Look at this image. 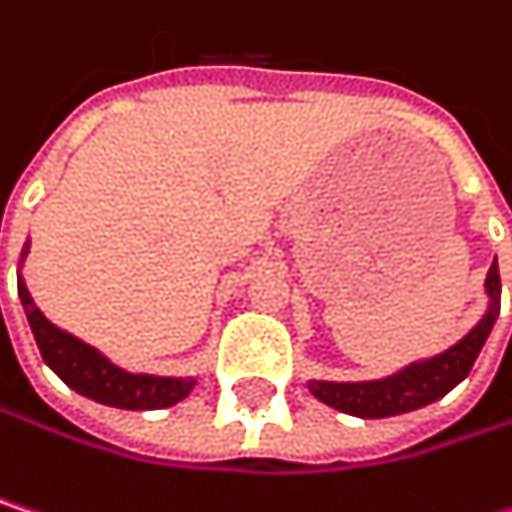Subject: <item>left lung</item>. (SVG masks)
Wrapping results in <instances>:
<instances>
[{"instance_id": "8db88e82", "label": "left lung", "mask_w": 512, "mask_h": 512, "mask_svg": "<svg viewBox=\"0 0 512 512\" xmlns=\"http://www.w3.org/2000/svg\"><path fill=\"white\" fill-rule=\"evenodd\" d=\"M486 293L492 299L486 317L462 338L460 344H454L442 356L418 361V364H412L388 379H376V382H308L311 394L320 403H326L338 412L356 415V418H388V415H403V412L421 409L427 403H436L439 397H445L468 376L474 358L480 356V350L495 326V317L501 311L498 263H492L486 272Z\"/></svg>"}]
</instances>
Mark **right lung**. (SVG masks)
Returning <instances> with one entry per match:
<instances>
[{"label":"right lung","mask_w":512,"mask_h":512,"mask_svg":"<svg viewBox=\"0 0 512 512\" xmlns=\"http://www.w3.org/2000/svg\"><path fill=\"white\" fill-rule=\"evenodd\" d=\"M17 293L26 308V317H29V326H32L41 356L73 391H79L97 403L115 406V409H165V406L180 403L192 391L195 379H165V376L127 373V370L115 367L88 344L55 329L35 308L23 278H17Z\"/></svg>","instance_id":"right-lung-1"}]
</instances>
